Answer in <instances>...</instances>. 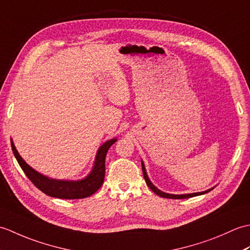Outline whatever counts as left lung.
Returning <instances> with one entry per match:
<instances>
[{
    "instance_id": "8db88e82",
    "label": "left lung",
    "mask_w": 250,
    "mask_h": 250,
    "mask_svg": "<svg viewBox=\"0 0 250 250\" xmlns=\"http://www.w3.org/2000/svg\"><path fill=\"white\" fill-rule=\"evenodd\" d=\"M142 168H143V175H144V178H145V182H146L147 186H148V187H149L157 195L161 196V198H167V199H188V198H192V196H196V195H201V194L207 193V192H209V191L211 190V189H208V190H206V191H203V192L188 193V194H169V193L162 192L161 190H159L158 188H156L155 186H153L152 183L149 180V178H148L147 173H146V168H145V166H144V163H143V161H142Z\"/></svg>"
}]
</instances>
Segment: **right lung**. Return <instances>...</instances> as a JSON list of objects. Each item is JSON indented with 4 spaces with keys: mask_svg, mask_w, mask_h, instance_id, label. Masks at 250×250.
<instances>
[{
    "mask_svg": "<svg viewBox=\"0 0 250 250\" xmlns=\"http://www.w3.org/2000/svg\"><path fill=\"white\" fill-rule=\"evenodd\" d=\"M117 139L109 140L105 142L104 144L99 148L95 157L94 166L91 173L87 177H84L82 180H58L52 179L47 176H44L43 174L36 172L34 168H32L29 164H26L22 158L20 157L17 149L12 143V149L14 155L17 159L19 166L22 168L24 174L34 184L36 188H39L41 191L49 196H54L58 199H66V200H74V199H83L87 196L92 195L93 193L101 188V186L104 183L105 177V157L107 153L109 147L114 144Z\"/></svg>",
    "mask_w": 250,
    "mask_h": 250,
    "instance_id": "obj_1",
    "label": "right lung"
}]
</instances>
